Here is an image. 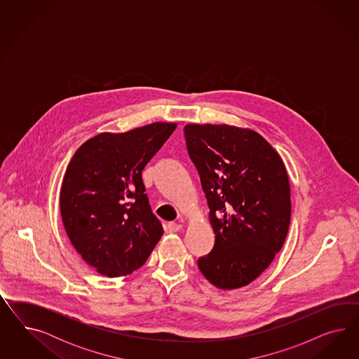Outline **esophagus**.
I'll return each instance as SVG.
<instances>
[{
    "instance_id": "34e87169",
    "label": "esophagus",
    "mask_w": 359,
    "mask_h": 359,
    "mask_svg": "<svg viewBox=\"0 0 359 359\" xmlns=\"http://www.w3.org/2000/svg\"><path fill=\"white\" fill-rule=\"evenodd\" d=\"M167 229H168L170 233H177V231H180V230L183 229V225L176 224V222H170V224L167 225Z\"/></svg>"
}]
</instances>
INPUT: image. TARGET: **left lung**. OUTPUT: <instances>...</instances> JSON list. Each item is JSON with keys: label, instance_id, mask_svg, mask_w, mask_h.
I'll return each mask as SVG.
<instances>
[{"label": "left lung", "instance_id": "left-lung-1", "mask_svg": "<svg viewBox=\"0 0 359 359\" xmlns=\"http://www.w3.org/2000/svg\"><path fill=\"white\" fill-rule=\"evenodd\" d=\"M184 134L216 236L198 270L219 290L245 287L271 264L287 237V168L271 144L248 128L187 123Z\"/></svg>", "mask_w": 359, "mask_h": 359}]
</instances>
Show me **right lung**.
<instances>
[{
	"instance_id": "obj_1",
	"label": "right lung",
	"mask_w": 359,
	"mask_h": 359,
	"mask_svg": "<svg viewBox=\"0 0 359 359\" xmlns=\"http://www.w3.org/2000/svg\"><path fill=\"white\" fill-rule=\"evenodd\" d=\"M176 126L152 122L125 133H100L68 164L60 189L63 225L83 261L98 273L130 275L163 236L144 194L142 170Z\"/></svg>"
}]
</instances>
